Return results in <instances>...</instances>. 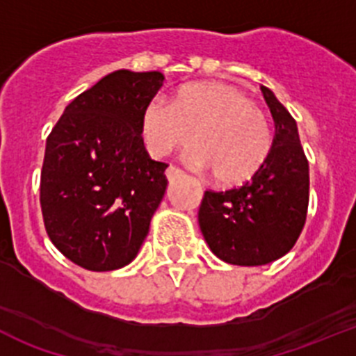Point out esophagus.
<instances>
[{
  "label": "esophagus",
  "instance_id": "1",
  "mask_svg": "<svg viewBox=\"0 0 356 356\" xmlns=\"http://www.w3.org/2000/svg\"><path fill=\"white\" fill-rule=\"evenodd\" d=\"M165 175H166V179H168V181H175V179L182 177V175H184V172L179 170L177 166H172L170 165V166H168V168H166Z\"/></svg>",
  "mask_w": 356,
  "mask_h": 356
}]
</instances>
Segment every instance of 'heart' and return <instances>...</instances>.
<instances>
[{"mask_svg":"<svg viewBox=\"0 0 356 356\" xmlns=\"http://www.w3.org/2000/svg\"><path fill=\"white\" fill-rule=\"evenodd\" d=\"M140 131L147 150L165 158L195 140L190 159L213 170L223 186H241L255 177L273 149V131L264 111L246 92L222 81L182 86L172 104L149 102ZM195 138H193V133Z\"/></svg>","mask_w":356,"mask_h":356,"instance_id":"obj_1","label":"heart"}]
</instances>
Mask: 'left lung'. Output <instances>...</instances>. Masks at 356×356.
<instances>
[{"label":"left lung","mask_w":356,"mask_h":356,"mask_svg":"<svg viewBox=\"0 0 356 356\" xmlns=\"http://www.w3.org/2000/svg\"><path fill=\"white\" fill-rule=\"evenodd\" d=\"M275 120L273 149L241 188L206 191L198 225L211 252L236 266H262L284 257L302 234L309 209V161L296 120L262 86Z\"/></svg>","instance_id":"left-lung-1"}]
</instances>
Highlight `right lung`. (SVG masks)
Returning a JSON list of instances; mask_svg holds the SVG:
<instances>
[{
	"instance_id": "obj_1",
	"label": "right lung",
	"mask_w": 356,
	"mask_h": 356,
	"mask_svg": "<svg viewBox=\"0 0 356 356\" xmlns=\"http://www.w3.org/2000/svg\"><path fill=\"white\" fill-rule=\"evenodd\" d=\"M158 70H115L65 108L46 142L40 207L53 245L90 271L129 264L166 190V163L143 145V108Z\"/></svg>"
}]
</instances>
